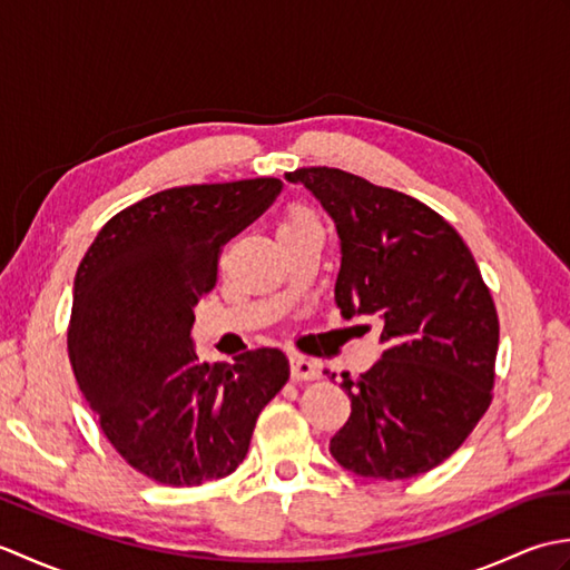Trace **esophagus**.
I'll return each instance as SVG.
<instances>
[{
    "label": "esophagus",
    "mask_w": 570,
    "mask_h": 570,
    "mask_svg": "<svg viewBox=\"0 0 570 570\" xmlns=\"http://www.w3.org/2000/svg\"><path fill=\"white\" fill-rule=\"evenodd\" d=\"M292 377L296 382H306V380H316L318 377V365L306 355H292Z\"/></svg>",
    "instance_id": "34e87169"
}]
</instances>
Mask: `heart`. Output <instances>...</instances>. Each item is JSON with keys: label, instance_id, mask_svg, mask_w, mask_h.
Returning <instances> with one entry per match:
<instances>
[{"label": "heart", "instance_id": "1", "mask_svg": "<svg viewBox=\"0 0 570 570\" xmlns=\"http://www.w3.org/2000/svg\"><path fill=\"white\" fill-rule=\"evenodd\" d=\"M313 220H316V217H313V213L308 208H304V205H294V208L286 213L282 227H292V225H301V223H313ZM282 227H278V229H282Z\"/></svg>", "mask_w": 570, "mask_h": 570}]
</instances>
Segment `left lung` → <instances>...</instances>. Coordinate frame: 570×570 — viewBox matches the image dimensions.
<instances>
[{
  "mask_svg": "<svg viewBox=\"0 0 570 570\" xmlns=\"http://www.w3.org/2000/svg\"><path fill=\"white\" fill-rule=\"evenodd\" d=\"M286 180L304 184L333 217L343 318L384 323L382 360L355 380L343 374L353 414L331 453L362 478L429 472L492 402L500 321L490 288L463 237L421 200L328 166L296 168Z\"/></svg>",
  "mask_w": 570,
  "mask_h": 570,
  "instance_id": "8db88e82",
  "label": "left lung"
}]
</instances>
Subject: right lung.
I'll return each instance as SVG.
<instances>
[{"instance_id":"right-lung-1","label":"right lung","mask_w":570,"mask_h":570,"mask_svg":"<svg viewBox=\"0 0 570 570\" xmlns=\"http://www.w3.org/2000/svg\"><path fill=\"white\" fill-rule=\"evenodd\" d=\"M278 178L168 188L107 223L72 284L68 355L107 441L161 485L193 488L245 460L262 409L288 380L276 347L208 365L193 306L213 292L223 245L282 193Z\"/></svg>"}]
</instances>
